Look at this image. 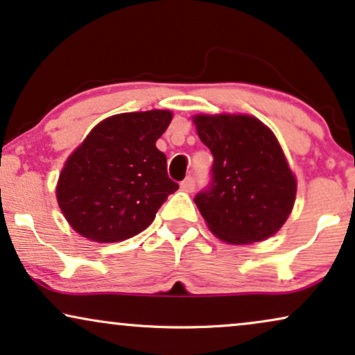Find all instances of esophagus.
<instances>
[{"label":"esophagus","instance_id":"obj_1","mask_svg":"<svg viewBox=\"0 0 355 355\" xmlns=\"http://www.w3.org/2000/svg\"><path fill=\"white\" fill-rule=\"evenodd\" d=\"M180 188L183 191H187V193H191L193 190H195V180H193L191 177H187L185 180H183L182 183H180Z\"/></svg>","mask_w":355,"mask_h":355}]
</instances>
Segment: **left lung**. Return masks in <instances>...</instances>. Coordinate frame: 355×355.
Wrapping results in <instances>:
<instances>
[{"label":"left lung","instance_id":"left-lung-1","mask_svg":"<svg viewBox=\"0 0 355 355\" xmlns=\"http://www.w3.org/2000/svg\"><path fill=\"white\" fill-rule=\"evenodd\" d=\"M214 157L213 183L198 193L206 226L227 244H254L280 231L297 198V177L268 125L250 114H195Z\"/></svg>","mask_w":355,"mask_h":355}]
</instances>
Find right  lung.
Returning <instances> with one entry per match:
<instances>
[{
	"mask_svg": "<svg viewBox=\"0 0 355 355\" xmlns=\"http://www.w3.org/2000/svg\"><path fill=\"white\" fill-rule=\"evenodd\" d=\"M170 110L103 119L69 155L58 175L57 203L71 230L93 242H118L144 231L178 185L155 147Z\"/></svg>",
	"mask_w": 355,
	"mask_h": 355,
	"instance_id": "right-lung-1",
	"label": "right lung"
}]
</instances>
